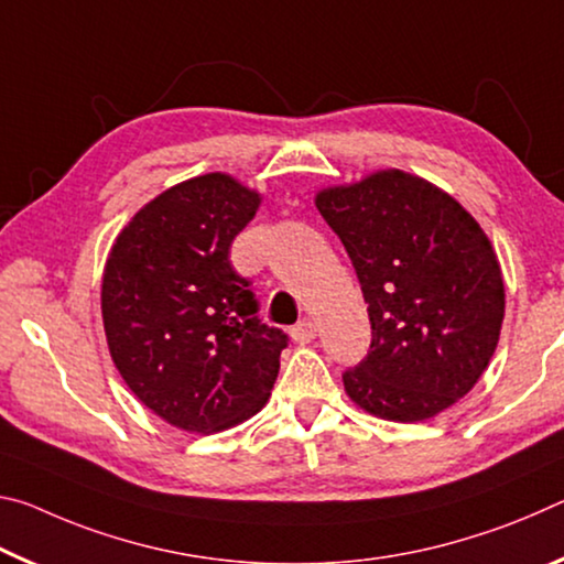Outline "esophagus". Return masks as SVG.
Segmentation results:
<instances>
[{"instance_id": "esophagus-1", "label": "esophagus", "mask_w": 564, "mask_h": 564, "mask_svg": "<svg viewBox=\"0 0 564 564\" xmlns=\"http://www.w3.org/2000/svg\"><path fill=\"white\" fill-rule=\"evenodd\" d=\"M315 337H317V325L312 319H302V322H297V325L292 327V339H294V343L307 345Z\"/></svg>"}]
</instances>
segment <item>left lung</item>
<instances>
[{
    "label": "left lung",
    "mask_w": 564,
    "mask_h": 564,
    "mask_svg": "<svg viewBox=\"0 0 564 564\" xmlns=\"http://www.w3.org/2000/svg\"><path fill=\"white\" fill-rule=\"evenodd\" d=\"M367 302L372 343L343 375L359 410L424 422L473 390L505 319L492 242L445 189L402 170L319 189Z\"/></svg>",
    "instance_id": "1"
}]
</instances>
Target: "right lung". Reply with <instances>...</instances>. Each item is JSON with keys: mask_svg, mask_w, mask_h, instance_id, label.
I'll list each match as a JSON object with an SVG mask.
<instances>
[{"mask_svg": "<svg viewBox=\"0 0 564 564\" xmlns=\"http://www.w3.org/2000/svg\"><path fill=\"white\" fill-rule=\"evenodd\" d=\"M262 195L232 174L174 184L117 235L101 276L109 355L129 390L184 432H221L260 412L288 335L257 319L229 262Z\"/></svg>", "mask_w": 564, "mask_h": 564, "instance_id": "add662e5", "label": "right lung"}]
</instances>
